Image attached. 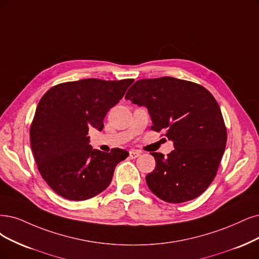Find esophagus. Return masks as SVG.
I'll use <instances>...</instances> for the list:
<instances>
[{
    "label": "esophagus",
    "instance_id": "1",
    "mask_svg": "<svg viewBox=\"0 0 259 259\" xmlns=\"http://www.w3.org/2000/svg\"><path fill=\"white\" fill-rule=\"evenodd\" d=\"M140 156H141V151H139V150L132 149V150L129 151V157H130L131 159H136V158H138V157H140Z\"/></svg>",
    "mask_w": 259,
    "mask_h": 259
}]
</instances>
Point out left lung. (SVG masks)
I'll return each instance as SVG.
<instances>
[{"instance_id": "8db88e82", "label": "left lung", "mask_w": 259, "mask_h": 259, "mask_svg": "<svg viewBox=\"0 0 259 259\" xmlns=\"http://www.w3.org/2000/svg\"><path fill=\"white\" fill-rule=\"evenodd\" d=\"M126 99L146 107L151 130H164L174 142L166 157L151 152L156 167L146 176L151 192L173 204L199 196L217 175L227 140L213 96L199 84L163 76L137 81Z\"/></svg>"}]
</instances>
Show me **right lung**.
<instances>
[{
	"label": "right lung",
	"mask_w": 259,
	"mask_h": 259,
	"mask_svg": "<svg viewBox=\"0 0 259 259\" xmlns=\"http://www.w3.org/2000/svg\"><path fill=\"white\" fill-rule=\"evenodd\" d=\"M133 81L83 79L57 84L42 96L31 124V147L38 170L54 192L85 200L109 187L115 167L129 152L93 149L89 130H102L108 111Z\"/></svg>",
	"instance_id": "right-lung-1"
}]
</instances>
